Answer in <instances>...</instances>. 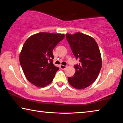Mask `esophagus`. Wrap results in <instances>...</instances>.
<instances>
[{"label":"esophagus","mask_w":123,"mask_h":123,"mask_svg":"<svg viewBox=\"0 0 123 123\" xmlns=\"http://www.w3.org/2000/svg\"><path fill=\"white\" fill-rule=\"evenodd\" d=\"M60 68L62 70H65V68H67V66H64V65H60Z\"/></svg>","instance_id":"1"}]
</instances>
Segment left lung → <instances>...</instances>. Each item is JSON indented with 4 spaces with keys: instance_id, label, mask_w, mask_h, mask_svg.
<instances>
[{
    "instance_id": "8db88e82",
    "label": "left lung",
    "mask_w": 123,
    "mask_h": 123,
    "mask_svg": "<svg viewBox=\"0 0 123 123\" xmlns=\"http://www.w3.org/2000/svg\"><path fill=\"white\" fill-rule=\"evenodd\" d=\"M73 55L79 63L74 66V76L68 77V81L74 88H86L94 83L102 67V60L99 47L93 37L80 32L66 34Z\"/></svg>"
}]
</instances>
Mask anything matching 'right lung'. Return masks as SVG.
Wrapping results in <instances>:
<instances>
[{"instance_id":"1","label":"right lung","mask_w":123,"mask_h":123,"mask_svg":"<svg viewBox=\"0 0 123 123\" xmlns=\"http://www.w3.org/2000/svg\"><path fill=\"white\" fill-rule=\"evenodd\" d=\"M65 35L40 32L29 37L19 55V62L26 79L37 87L53 80L59 68L53 63V50Z\"/></svg>"}]
</instances>
